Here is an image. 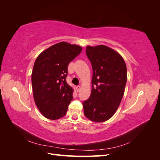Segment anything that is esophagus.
I'll return each instance as SVG.
<instances>
[{
	"label": "esophagus",
	"mask_w": 160,
	"mask_h": 160,
	"mask_svg": "<svg viewBox=\"0 0 160 160\" xmlns=\"http://www.w3.org/2000/svg\"><path fill=\"white\" fill-rule=\"evenodd\" d=\"M80 89H81V87L80 86H77L76 87V90H77V92H79L80 91Z\"/></svg>",
	"instance_id": "1"
}]
</instances>
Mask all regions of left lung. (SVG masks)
Wrapping results in <instances>:
<instances>
[{
  "label": "left lung",
  "instance_id": "left-lung-1",
  "mask_svg": "<svg viewBox=\"0 0 160 160\" xmlns=\"http://www.w3.org/2000/svg\"><path fill=\"white\" fill-rule=\"evenodd\" d=\"M86 55L93 69L89 98L83 103L84 114L94 122H103L115 114L127 82V67L118 52L105 45L88 46Z\"/></svg>",
  "mask_w": 160,
  "mask_h": 160
}]
</instances>
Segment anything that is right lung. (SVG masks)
<instances>
[{
	"label": "right lung",
	"instance_id": "obj_1",
	"mask_svg": "<svg viewBox=\"0 0 160 160\" xmlns=\"http://www.w3.org/2000/svg\"><path fill=\"white\" fill-rule=\"evenodd\" d=\"M81 51L80 46L61 42L37 58L31 75L33 97L46 118L55 120L66 115L73 92L66 81L67 67Z\"/></svg>",
	"mask_w": 160,
	"mask_h": 160
}]
</instances>
